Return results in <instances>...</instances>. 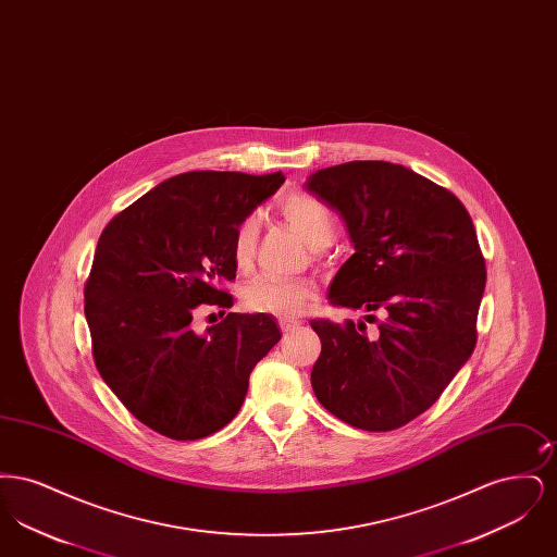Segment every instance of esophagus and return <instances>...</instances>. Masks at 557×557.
Here are the masks:
<instances>
[{
  "label": "esophagus",
  "mask_w": 557,
  "mask_h": 557,
  "mask_svg": "<svg viewBox=\"0 0 557 557\" xmlns=\"http://www.w3.org/2000/svg\"><path fill=\"white\" fill-rule=\"evenodd\" d=\"M300 325H302V323H300V321H296V319H280V327H282V332H284V334L298 330Z\"/></svg>",
  "instance_id": "obj_1"
}]
</instances>
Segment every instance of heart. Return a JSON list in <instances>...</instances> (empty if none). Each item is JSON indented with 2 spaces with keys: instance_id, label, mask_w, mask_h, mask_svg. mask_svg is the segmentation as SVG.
I'll use <instances>...</instances> for the list:
<instances>
[{
  "instance_id": "1",
  "label": "heart",
  "mask_w": 557,
  "mask_h": 557,
  "mask_svg": "<svg viewBox=\"0 0 557 557\" xmlns=\"http://www.w3.org/2000/svg\"><path fill=\"white\" fill-rule=\"evenodd\" d=\"M282 214L292 227L307 239L309 246L323 248L334 238V216L315 198L294 194L282 202ZM259 239V216L248 214L234 234L232 255L239 269L252 263ZM318 296V286L309 280H284L275 275H257L242 288V302L255 313H269L275 318L300 315Z\"/></svg>"
}]
</instances>
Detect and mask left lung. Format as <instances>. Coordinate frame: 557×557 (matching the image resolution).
Here are the masks:
<instances>
[{
    "instance_id": "left-lung-1",
    "label": "left lung",
    "mask_w": 557,
    "mask_h": 557,
    "mask_svg": "<svg viewBox=\"0 0 557 557\" xmlns=\"http://www.w3.org/2000/svg\"><path fill=\"white\" fill-rule=\"evenodd\" d=\"M305 187L341 214L355 255L327 298L384 319H313L321 341L311 386L346 424L386 432L416 420L443 395L476 346L486 284L466 207L449 189L384 160L319 169Z\"/></svg>"
}]
</instances>
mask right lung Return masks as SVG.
<instances>
[{
	"instance_id": "add662e5",
	"label": "right lung",
	"mask_w": 557,
	"mask_h": 557,
	"mask_svg": "<svg viewBox=\"0 0 557 557\" xmlns=\"http://www.w3.org/2000/svg\"><path fill=\"white\" fill-rule=\"evenodd\" d=\"M282 173L189 171L116 214L85 284L94 361L141 424L196 441L230 424L255 366L280 343L269 313H230L198 334L200 305L230 309L239 223L284 184Z\"/></svg>"
}]
</instances>
